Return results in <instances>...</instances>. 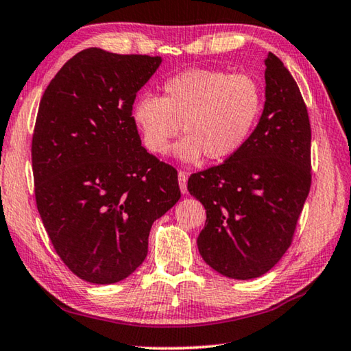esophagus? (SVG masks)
Returning <instances> with one entry per match:
<instances>
[{
	"mask_svg": "<svg viewBox=\"0 0 351 351\" xmlns=\"http://www.w3.org/2000/svg\"><path fill=\"white\" fill-rule=\"evenodd\" d=\"M186 180H188V174L185 171H179V185H180V191L185 194L186 193Z\"/></svg>",
	"mask_w": 351,
	"mask_h": 351,
	"instance_id": "obj_1",
	"label": "esophagus"
}]
</instances>
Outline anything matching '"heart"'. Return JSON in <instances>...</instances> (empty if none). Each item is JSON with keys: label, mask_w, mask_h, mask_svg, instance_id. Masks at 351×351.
Listing matches in <instances>:
<instances>
[{"label": "heart", "mask_w": 351, "mask_h": 351, "mask_svg": "<svg viewBox=\"0 0 351 351\" xmlns=\"http://www.w3.org/2000/svg\"><path fill=\"white\" fill-rule=\"evenodd\" d=\"M262 104L261 84L250 75L194 69L169 78L161 97H139L132 117L150 154H168L183 125L186 136L177 144V157L185 163L202 155L223 161L250 139Z\"/></svg>", "instance_id": "1"}]
</instances>
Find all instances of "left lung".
Here are the masks:
<instances>
[{
  "mask_svg": "<svg viewBox=\"0 0 351 351\" xmlns=\"http://www.w3.org/2000/svg\"><path fill=\"white\" fill-rule=\"evenodd\" d=\"M265 66V106L250 139L223 165L188 179L207 210L199 252L232 279L258 278L281 261L311 190L304 100L281 59L268 53Z\"/></svg>",
  "mask_w": 351,
  "mask_h": 351,
  "instance_id": "1",
  "label": "left lung"
}]
</instances>
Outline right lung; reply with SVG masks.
<instances>
[{"instance_id":"right-lung-1","label":"right lung","mask_w":351,"mask_h":351,"mask_svg":"<svg viewBox=\"0 0 351 351\" xmlns=\"http://www.w3.org/2000/svg\"><path fill=\"white\" fill-rule=\"evenodd\" d=\"M160 64L86 48L42 95L31 144L37 210L58 256L88 282L130 276L154 221L180 199L177 171L143 147L132 117Z\"/></svg>"}]
</instances>
